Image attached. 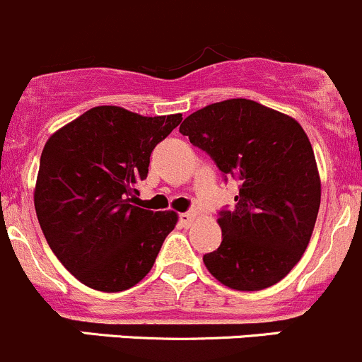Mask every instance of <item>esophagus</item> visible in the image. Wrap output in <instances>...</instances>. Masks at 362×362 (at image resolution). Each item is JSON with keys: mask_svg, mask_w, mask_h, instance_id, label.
Returning <instances> with one entry per match:
<instances>
[{"mask_svg": "<svg viewBox=\"0 0 362 362\" xmlns=\"http://www.w3.org/2000/svg\"><path fill=\"white\" fill-rule=\"evenodd\" d=\"M195 218H197L195 213H182V214H180V223L182 225V227L188 228L189 225L195 221Z\"/></svg>", "mask_w": 362, "mask_h": 362, "instance_id": "obj_1", "label": "esophagus"}]
</instances>
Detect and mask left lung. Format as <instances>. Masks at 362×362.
<instances>
[{
	"mask_svg": "<svg viewBox=\"0 0 362 362\" xmlns=\"http://www.w3.org/2000/svg\"><path fill=\"white\" fill-rule=\"evenodd\" d=\"M180 132L223 174L235 176L234 211H221V245L207 271L234 291H262L301 260L320 207V176L306 132L294 117L246 98L189 114Z\"/></svg>",
	"mask_w": 362,
	"mask_h": 362,
	"instance_id": "obj_1",
	"label": "left lung"
}]
</instances>
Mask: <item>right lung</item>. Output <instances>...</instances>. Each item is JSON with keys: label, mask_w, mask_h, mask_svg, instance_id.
Instances as JSON below:
<instances>
[{"label": "right lung", "mask_w": 362, "mask_h": 362, "mask_svg": "<svg viewBox=\"0 0 362 362\" xmlns=\"http://www.w3.org/2000/svg\"><path fill=\"white\" fill-rule=\"evenodd\" d=\"M181 119L100 105L45 142L33 195L38 223L59 262L88 287L121 292L137 285L176 227L174 211L139 207L135 185Z\"/></svg>", "instance_id": "obj_1"}]
</instances>
